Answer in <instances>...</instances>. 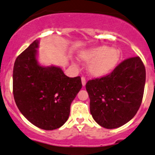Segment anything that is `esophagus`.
<instances>
[{
  "label": "esophagus",
  "instance_id": "obj_1",
  "mask_svg": "<svg viewBox=\"0 0 155 155\" xmlns=\"http://www.w3.org/2000/svg\"><path fill=\"white\" fill-rule=\"evenodd\" d=\"M81 83H82V85L83 86H85V84H86V79H85L84 77H81Z\"/></svg>",
  "mask_w": 155,
  "mask_h": 155
}]
</instances>
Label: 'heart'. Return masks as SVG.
<instances>
[{
    "label": "heart",
    "mask_w": 155,
    "mask_h": 155,
    "mask_svg": "<svg viewBox=\"0 0 155 155\" xmlns=\"http://www.w3.org/2000/svg\"><path fill=\"white\" fill-rule=\"evenodd\" d=\"M79 58L85 63H89L87 71L90 75L102 77L109 74L116 68L120 54L117 49L101 45L81 51Z\"/></svg>",
    "instance_id": "heart-1"
}]
</instances>
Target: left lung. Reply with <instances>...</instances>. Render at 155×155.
<instances>
[{"mask_svg":"<svg viewBox=\"0 0 155 155\" xmlns=\"http://www.w3.org/2000/svg\"><path fill=\"white\" fill-rule=\"evenodd\" d=\"M145 81V67L138 56L124 60L108 75L88 81L86 90L95 122L114 129L132 120L141 104Z\"/></svg>","mask_w":155,"mask_h":155,"instance_id":"8db88e82","label":"left lung"}]
</instances>
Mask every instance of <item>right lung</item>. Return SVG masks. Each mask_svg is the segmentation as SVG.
<instances>
[{
  "mask_svg": "<svg viewBox=\"0 0 155 155\" xmlns=\"http://www.w3.org/2000/svg\"><path fill=\"white\" fill-rule=\"evenodd\" d=\"M39 41L35 40L15 60L13 94L22 115L35 126L52 130L63 126L72 101L81 90L80 76L70 78L60 67L38 63Z\"/></svg>",
  "mask_w": 155,
  "mask_h": 155,
  "instance_id": "obj_1",
  "label": "right lung"
}]
</instances>
